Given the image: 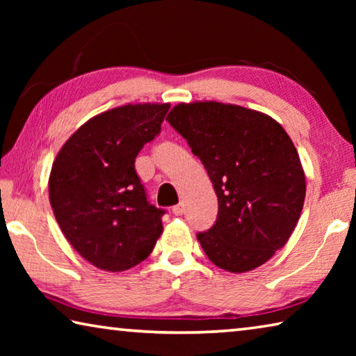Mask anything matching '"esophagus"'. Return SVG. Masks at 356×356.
Here are the masks:
<instances>
[{"mask_svg": "<svg viewBox=\"0 0 356 356\" xmlns=\"http://www.w3.org/2000/svg\"><path fill=\"white\" fill-rule=\"evenodd\" d=\"M184 212H185V207H184V204H177V206H174V207H172V213L176 215V216L184 215Z\"/></svg>", "mask_w": 356, "mask_h": 356, "instance_id": "esophagus-1", "label": "esophagus"}]
</instances>
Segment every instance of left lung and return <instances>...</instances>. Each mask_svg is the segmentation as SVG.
Instances as JSON below:
<instances>
[{"label":"left lung","instance_id":"8db88e82","mask_svg":"<svg viewBox=\"0 0 356 356\" xmlns=\"http://www.w3.org/2000/svg\"><path fill=\"white\" fill-rule=\"evenodd\" d=\"M200 156L218 196V216L197 234L204 252L231 273L257 268L292 236L306 180L281 124L250 108L206 100L179 104L166 118Z\"/></svg>","mask_w":356,"mask_h":356}]
</instances>
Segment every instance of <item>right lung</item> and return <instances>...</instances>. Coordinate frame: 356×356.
<instances>
[{"instance_id":"add662e5","label":"right lung","mask_w":356,"mask_h":356,"mask_svg":"<svg viewBox=\"0 0 356 356\" xmlns=\"http://www.w3.org/2000/svg\"><path fill=\"white\" fill-rule=\"evenodd\" d=\"M170 104H129L84 122L53 161L48 193L69 243L94 267L124 272L152 252L163 232L135 171L143 146L160 134Z\"/></svg>"}]
</instances>
